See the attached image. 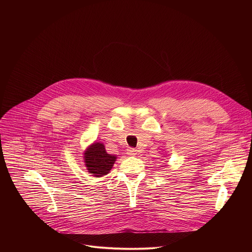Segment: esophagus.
<instances>
[{"label": "esophagus", "instance_id": "34e87169", "mask_svg": "<svg viewBox=\"0 0 252 252\" xmlns=\"http://www.w3.org/2000/svg\"><path fill=\"white\" fill-rule=\"evenodd\" d=\"M136 154H137V151L134 150V149H131V148H130V149L127 150V155H128V156H135Z\"/></svg>", "mask_w": 252, "mask_h": 252}]
</instances>
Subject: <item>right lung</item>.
Masks as SVG:
<instances>
[{"label": "right lung", "instance_id": "right-lung-1", "mask_svg": "<svg viewBox=\"0 0 252 252\" xmlns=\"http://www.w3.org/2000/svg\"><path fill=\"white\" fill-rule=\"evenodd\" d=\"M84 158L89 172L95 177H99L110 172L117 159V156L107 154L103 143L94 142L87 149Z\"/></svg>", "mask_w": 252, "mask_h": 252}]
</instances>
